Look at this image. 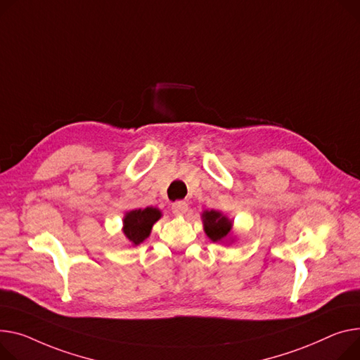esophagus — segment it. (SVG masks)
<instances>
[{
  "label": "esophagus",
  "mask_w": 360,
  "mask_h": 360,
  "mask_svg": "<svg viewBox=\"0 0 360 360\" xmlns=\"http://www.w3.org/2000/svg\"><path fill=\"white\" fill-rule=\"evenodd\" d=\"M188 211V204L185 201H176L172 204V212L176 215L185 214Z\"/></svg>",
  "instance_id": "1"
}]
</instances>
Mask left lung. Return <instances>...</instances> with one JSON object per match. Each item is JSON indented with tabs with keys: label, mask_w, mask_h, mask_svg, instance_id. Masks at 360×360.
Wrapping results in <instances>:
<instances>
[{
	"label": "left lung",
	"mask_w": 360,
	"mask_h": 360,
	"mask_svg": "<svg viewBox=\"0 0 360 360\" xmlns=\"http://www.w3.org/2000/svg\"><path fill=\"white\" fill-rule=\"evenodd\" d=\"M204 230L212 242H220L231 230V221L217 211H205L202 214Z\"/></svg>",
	"instance_id": "obj_1"
}]
</instances>
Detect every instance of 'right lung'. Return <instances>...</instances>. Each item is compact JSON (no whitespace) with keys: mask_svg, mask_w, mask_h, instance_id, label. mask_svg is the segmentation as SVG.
<instances>
[{"mask_svg":"<svg viewBox=\"0 0 360 360\" xmlns=\"http://www.w3.org/2000/svg\"><path fill=\"white\" fill-rule=\"evenodd\" d=\"M160 219L158 208L133 210L124 217V234L133 245H140L150 234L152 226Z\"/></svg>","mask_w":360,"mask_h":360,"instance_id":"add662e5","label":"right lung"}]
</instances>
